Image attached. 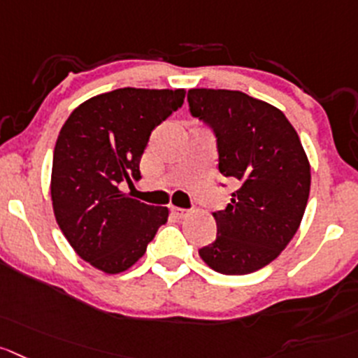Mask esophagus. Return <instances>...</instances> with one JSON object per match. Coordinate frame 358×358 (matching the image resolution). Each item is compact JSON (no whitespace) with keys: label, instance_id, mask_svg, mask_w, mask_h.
I'll return each instance as SVG.
<instances>
[{"label":"esophagus","instance_id":"esophagus-1","mask_svg":"<svg viewBox=\"0 0 358 358\" xmlns=\"http://www.w3.org/2000/svg\"><path fill=\"white\" fill-rule=\"evenodd\" d=\"M172 213L176 214L177 217H186L189 214V210L186 209H181V207H172Z\"/></svg>","mask_w":358,"mask_h":358}]
</instances>
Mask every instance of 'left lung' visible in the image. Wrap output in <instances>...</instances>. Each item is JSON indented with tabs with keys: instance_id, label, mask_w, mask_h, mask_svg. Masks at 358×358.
I'll list each match as a JSON object with an SVG mask.
<instances>
[{
	"instance_id": "left-lung-1",
	"label": "left lung",
	"mask_w": 358,
	"mask_h": 358,
	"mask_svg": "<svg viewBox=\"0 0 358 358\" xmlns=\"http://www.w3.org/2000/svg\"><path fill=\"white\" fill-rule=\"evenodd\" d=\"M193 117L213 128L220 172L239 182L224 210L213 213L216 241L199 251L213 271L250 274L271 264L299 230L311 166L287 115L241 91L189 90Z\"/></svg>"
}]
</instances>
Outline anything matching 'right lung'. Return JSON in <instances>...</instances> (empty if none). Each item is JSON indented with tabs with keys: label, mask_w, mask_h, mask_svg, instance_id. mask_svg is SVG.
Wrapping results in <instances>:
<instances>
[{
	"label": "right lung",
	"mask_w": 358,
	"mask_h": 358,
	"mask_svg": "<svg viewBox=\"0 0 358 358\" xmlns=\"http://www.w3.org/2000/svg\"><path fill=\"white\" fill-rule=\"evenodd\" d=\"M185 94L121 87L80 103L61 128L50 176L54 216L75 253L98 271L130 268L166 223V207L130 199L119 186L141 179L151 131Z\"/></svg>",
	"instance_id": "right-lung-1"
}]
</instances>
